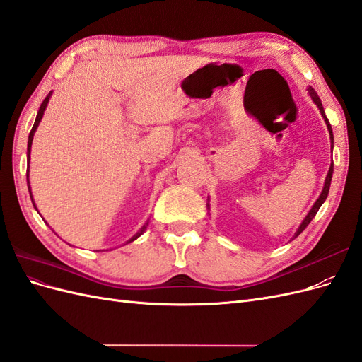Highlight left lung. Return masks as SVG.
I'll use <instances>...</instances> for the list:
<instances>
[{"label":"left lung","instance_id":"left-lung-1","mask_svg":"<svg viewBox=\"0 0 362 362\" xmlns=\"http://www.w3.org/2000/svg\"><path fill=\"white\" fill-rule=\"evenodd\" d=\"M308 90H310V95H311V98H313V101L317 104V107H319V110H320V113H322V116H323V119H325V122H326V125H327V129H329V136H331V140H332V145H334L332 128H331L329 120H327V117H326V115H325V110H323V105H322L320 98H319V95H317V92L313 89V87H310ZM332 173H334V163L331 164L329 172H327V177H326V181H325V187H323V190H322V193H320V196H319V199H317V201H315V204L313 205V208H311V210H310L308 216H306V217L303 218V222L300 223V226H299V229H298V233H296V235H294V237H298V235H299V234L303 231V229L310 225V222L313 221L314 216L317 214V211H319V208L322 206V204L326 201V198H327V193H329V187H331Z\"/></svg>","mask_w":362,"mask_h":362}]
</instances>
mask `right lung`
Segmentation results:
<instances>
[{
    "label": "right lung",
    "mask_w": 362,
    "mask_h": 362,
    "mask_svg": "<svg viewBox=\"0 0 362 362\" xmlns=\"http://www.w3.org/2000/svg\"><path fill=\"white\" fill-rule=\"evenodd\" d=\"M49 96H51V92L48 93V96L45 98V100H43V103L40 104V108H39V112H37V116H36V120H35V125H33V128H31V131H30V136H28V148H27V163H30V151H31V141H33V136H35V131H36V128H37V125H39V122H40V119H42V116H43V112H45V108H47V104H48V101H49ZM27 184H28V190H30V182H28V172H27ZM30 196H31V190H30ZM31 201H33V198H31ZM33 205H35V202H33ZM148 225V223H146ZM146 225H144V228L140 229V231L129 240V242H133V240H136L137 237H140L141 234L145 233V229H146Z\"/></svg>",
    "instance_id": "add662e5"
}]
</instances>
